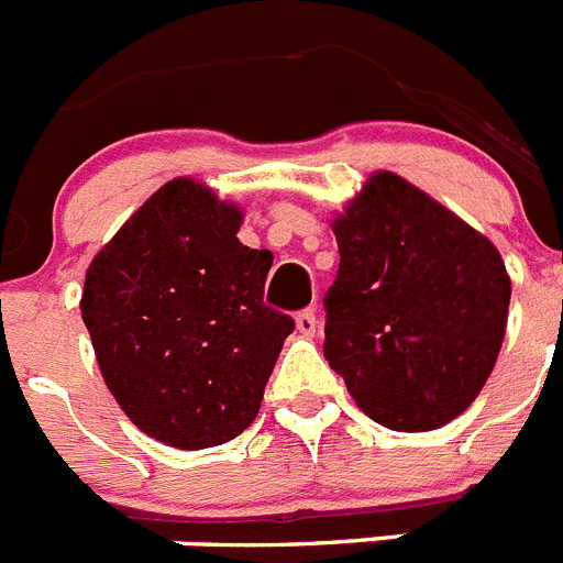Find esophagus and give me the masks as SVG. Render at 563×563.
I'll return each instance as SVG.
<instances>
[{"label": "esophagus", "instance_id": "1", "mask_svg": "<svg viewBox=\"0 0 563 563\" xmlns=\"http://www.w3.org/2000/svg\"><path fill=\"white\" fill-rule=\"evenodd\" d=\"M296 330L301 332V335H307V338L316 335V330H318L316 310H301V312H298V316H296Z\"/></svg>", "mask_w": 563, "mask_h": 563}]
</instances>
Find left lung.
<instances>
[{"mask_svg": "<svg viewBox=\"0 0 563 563\" xmlns=\"http://www.w3.org/2000/svg\"><path fill=\"white\" fill-rule=\"evenodd\" d=\"M324 357L363 415L440 429L476 400L507 327L510 276L490 239L391 172L332 220Z\"/></svg>", "mask_w": 563, "mask_h": 563, "instance_id": "1", "label": "left lung"}]
</instances>
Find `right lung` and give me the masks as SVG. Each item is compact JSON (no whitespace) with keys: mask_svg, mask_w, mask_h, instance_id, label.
<instances>
[{"mask_svg":"<svg viewBox=\"0 0 563 563\" xmlns=\"http://www.w3.org/2000/svg\"><path fill=\"white\" fill-rule=\"evenodd\" d=\"M202 183L154 191L87 271L81 318L109 391L172 449H213L258 415L292 318L265 307L271 251Z\"/></svg>","mask_w":563,"mask_h":563,"instance_id":"1","label":"right lung"}]
</instances>
